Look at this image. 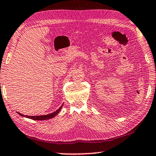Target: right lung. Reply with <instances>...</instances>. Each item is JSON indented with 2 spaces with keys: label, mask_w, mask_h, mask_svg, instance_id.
Here are the masks:
<instances>
[{
  "label": "right lung",
  "mask_w": 156,
  "mask_h": 156,
  "mask_svg": "<svg viewBox=\"0 0 156 156\" xmlns=\"http://www.w3.org/2000/svg\"><path fill=\"white\" fill-rule=\"evenodd\" d=\"M63 104L62 105L60 108H58V110L56 111H55L54 112H52L51 114H48V115H41V116H28V115H22V114L19 113L17 112V113L19 114V115L22 116V117H26V118H29V119H33V120H46V119H51L56 116L60 112V110L62 109V108Z\"/></svg>",
  "instance_id": "1"
}]
</instances>
